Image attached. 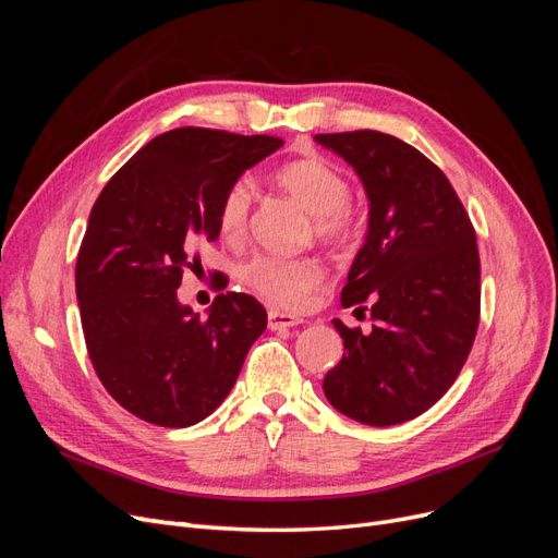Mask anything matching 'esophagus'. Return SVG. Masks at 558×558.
Segmentation results:
<instances>
[{
	"instance_id": "1",
	"label": "esophagus",
	"mask_w": 558,
	"mask_h": 558,
	"mask_svg": "<svg viewBox=\"0 0 558 558\" xmlns=\"http://www.w3.org/2000/svg\"><path fill=\"white\" fill-rule=\"evenodd\" d=\"M267 324H269V330H286V328H293V326L302 324V318H298L293 314H283V312L272 310V312L267 314Z\"/></svg>"
}]
</instances>
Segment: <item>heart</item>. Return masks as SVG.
<instances>
[{
    "label": "heart",
    "mask_w": 558,
    "mask_h": 558,
    "mask_svg": "<svg viewBox=\"0 0 558 558\" xmlns=\"http://www.w3.org/2000/svg\"><path fill=\"white\" fill-rule=\"evenodd\" d=\"M275 185L312 214V232L326 244L349 242L359 230L361 216L351 205V185L340 167L324 156H305L281 165L272 177ZM251 223V191L238 181L226 191L218 207V230L223 240L238 244ZM324 279V265L316 258L256 256L242 267L248 291L279 307H298L314 286Z\"/></svg>",
    "instance_id": "obj_1"
}]
</instances>
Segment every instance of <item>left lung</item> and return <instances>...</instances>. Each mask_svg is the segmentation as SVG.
I'll return each mask as SVG.
<instances>
[{"label":"left lung","mask_w":558,"mask_h":558,"mask_svg":"<svg viewBox=\"0 0 558 558\" xmlns=\"http://www.w3.org/2000/svg\"><path fill=\"white\" fill-rule=\"evenodd\" d=\"M363 179L367 240L342 305L373 330L332 320L344 356L324 377L335 410L393 426L430 410L459 377L480 326V251L463 202L421 150L377 130L316 134Z\"/></svg>","instance_id":"obj_1"}]
</instances>
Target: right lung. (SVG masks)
I'll return each instance as SVG.
<instances>
[{"label":"right lung","instance_id":"right-lung-1","mask_svg":"<svg viewBox=\"0 0 558 558\" xmlns=\"http://www.w3.org/2000/svg\"><path fill=\"white\" fill-rule=\"evenodd\" d=\"M267 134L177 128L140 148L99 193L76 258L81 326L95 373L123 410L185 428L207 418L238 381L267 326L246 293L216 295L207 318L177 289L218 240V207L244 170L281 148ZM211 286L223 291L228 277Z\"/></svg>","mask_w":558,"mask_h":558}]
</instances>
